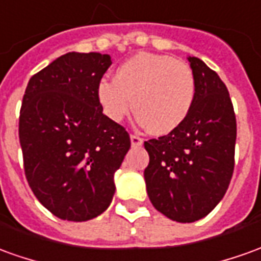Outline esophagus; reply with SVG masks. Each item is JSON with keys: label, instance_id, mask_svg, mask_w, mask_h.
I'll return each mask as SVG.
<instances>
[{"label": "esophagus", "instance_id": "obj_1", "mask_svg": "<svg viewBox=\"0 0 261 261\" xmlns=\"http://www.w3.org/2000/svg\"><path fill=\"white\" fill-rule=\"evenodd\" d=\"M131 145L133 147H141L143 145V138L140 136H137V134H131Z\"/></svg>", "mask_w": 261, "mask_h": 261}]
</instances>
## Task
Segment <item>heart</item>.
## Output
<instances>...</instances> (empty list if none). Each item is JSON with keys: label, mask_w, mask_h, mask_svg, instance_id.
<instances>
[{"label": "heart", "mask_w": 261, "mask_h": 261, "mask_svg": "<svg viewBox=\"0 0 261 261\" xmlns=\"http://www.w3.org/2000/svg\"><path fill=\"white\" fill-rule=\"evenodd\" d=\"M97 100L112 121H121L133 105L137 121L154 134H168L187 120L196 97V82L187 63L168 55L141 52L101 79Z\"/></svg>", "instance_id": "b5f03b06"}]
</instances>
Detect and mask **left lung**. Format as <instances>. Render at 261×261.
<instances>
[{
	"label": "left lung",
	"instance_id": "obj_1",
	"mask_svg": "<svg viewBox=\"0 0 261 261\" xmlns=\"http://www.w3.org/2000/svg\"><path fill=\"white\" fill-rule=\"evenodd\" d=\"M196 97L187 120L144 143L147 194L158 212L181 223L202 219L225 196L234 168L236 116L225 83L198 58H188Z\"/></svg>",
	"mask_w": 261,
	"mask_h": 261
}]
</instances>
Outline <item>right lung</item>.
Segmentation results:
<instances>
[{
  "mask_svg": "<svg viewBox=\"0 0 261 261\" xmlns=\"http://www.w3.org/2000/svg\"><path fill=\"white\" fill-rule=\"evenodd\" d=\"M112 65L97 52L62 55L29 79L19 112V143L29 187L49 212L85 222L112 203L114 172L130 149L128 133L103 114L97 85Z\"/></svg>",
  "mask_w": 261,
  "mask_h": 261,
  "instance_id": "1",
  "label": "right lung"
}]
</instances>
